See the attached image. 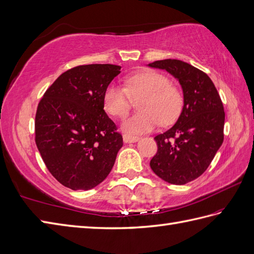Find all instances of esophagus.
Here are the masks:
<instances>
[{
  "label": "esophagus",
  "mask_w": 254,
  "mask_h": 254,
  "mask_svg": "<svg viewBox=\"0 0 254 254\" xmlns=\"http://www.w3.org/2000/svg\"><path fill=\"white\" fill-rule=\"evenodd\" d=\"M140 138L137 137V135H132V134H128L125 133L123 135V140L125 143H132V142H137Z\"/></svg>",
  "instance_id": "34e87169"
}]
</instances>
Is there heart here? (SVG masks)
<instances>
[{
  "instance_id": "heart-1",
  "label": "heart",
  "mask_w": 254,
  "mask_h": 254,
  "mask_svg": "<svg viewBox=\"0 0 254 254\" xmlns=\"http://www.w3.org/2000/svg\"><path fill=\"white\" fill-rule=\"evenodd\" d=\"M125 86L110 84L103 94V107L115 117L126 116L131 109L133 99L139 102L141 112L128 117L123 129L130 133L151 131L160 123L169 125L180 115L183 108V95L177 86L170 84L164 74L146 70L131 74L125 78Z\"/></svg>"
}]
</instances>
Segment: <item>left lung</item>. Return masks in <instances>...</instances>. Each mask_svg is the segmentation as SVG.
<instances>
[{
    "label": "left lung",
    "mask_w": 254,
    "mask_h": 254,
    "mask_svg": "<svg viewBox=\"0 0 254 254\" xmlns=\"http://www.w3.org/2000/svg\"><path fill=\"white\" fill-rule=\"evenodd\" d=\"M148 66L166 70L180 83L184 106L177 123L157 134L150 166L164 181L183 185L201 176L224 140L225 113L214 84L205 72L177 59Z\"/></svg>",
    "instance_id": "1"
}]
</instances>
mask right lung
<instances>
[{
	"mask_svg": "<svg viewBox=\"0 0 254 254\" xmlns=\"http://www.w3.org/2000/svg\"><path fill=\"white\" fill-rule=\"evenodd\" d=\"M121 66L86 64L65 71L41 99L35 143L49 172L65 188L90 190L112 170L123 137L104 112V90Z\"/></svg>",
	"mask_w": 254,
	"mask_h": 254,
	"instance_id": "right-lung-1",
	"label": "right lung"
}]
</instances>
